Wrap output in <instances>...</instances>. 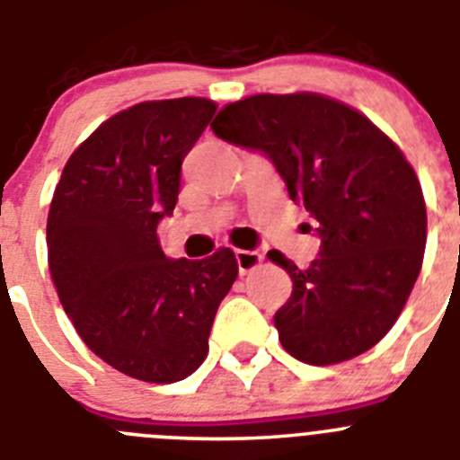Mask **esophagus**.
<instances>
[{"instance_id": "34e87169", "label": "esophagus", "mask_w": 460, "mask_h": 460, "mask_svg": "<svg viewBox=\"0 0 460 460\" xmlns=\"http://www.w3.org/2000/svg\"><path fill=\"white\" fill-rule=\"evenodd\" d=\"M235 261H238V272L247 274L252 270L259 268L263 263V256L259 252H250V250H238L235 252Z\"/></svg>"}]
</instances>
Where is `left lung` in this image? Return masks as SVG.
Masks as SVG:
<instances>
[{"instance_id":"8db88e82","label":"left lung","mask_w":460,"mask_h":460,"mask_svg":"<svg viewBox=\"0 0 460 460\" xmlns=\"http://www.w3.org/2000/svg\"><path fill=\"white\" fill-rule=\"evenodd\" d=\"M217 138L268 154L288 195L315 220L320 256L299 270L274 315L283 349L308 366H333L393 329L418 281L427 206L413 165L360 111L320 93L252 94L226 104Z\"/></svg>"}]
</instances>
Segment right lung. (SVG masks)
Segmentation results:
<instances>
[{"label": "right lung", "mask_w": 460, "mask_h": 460, "mask_svg": "<svg viewBox=\"0 0 460 460\" xmlns=\"http://www.w3.org/2000/svg\"><path fill=\"white\" fill-rule=\"evenodd\" d=\"M216 109L179 97L119 111L72 152L51 197L49 272L67 317L102 360L147 384H174L204 363L238 277L229 247L167 259L156 235L177 206L183 158Z\"/></svg>", "instance_id": "right-lung-1"}]
</instances>
